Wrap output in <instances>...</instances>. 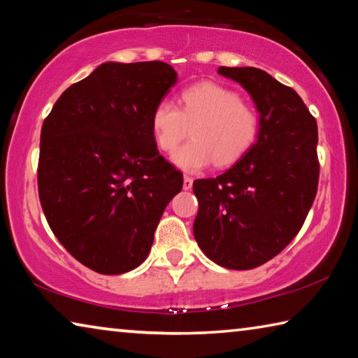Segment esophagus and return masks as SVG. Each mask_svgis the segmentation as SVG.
<instances>
[{"instance_id": "34e87169", "label": "esophagus", "mask_w": 358, "mask_h": 358, "mask_svg": "<svg viewBox=\"0 0 358 358\" xmlns=\"http://www.w3.org/2000/svg\"><path fill=\"white\" fill-rule=\"evenodd\" d=\"M192 187V178L191 177H187V175H185V178H183V189H191Z\"/></svg>"}]
</instances>
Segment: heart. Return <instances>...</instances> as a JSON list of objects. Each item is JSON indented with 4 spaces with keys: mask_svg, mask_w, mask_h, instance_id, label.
Listing matches in <instances>:
<instances>
[{
    "mask_svg": "<svg viewBox=\"0 0 358 358\" xmlns=\"http://www.w3.org/2000/svg\"><path fill=\"white\" fill-rule=\"evenodd\" d=\"M187 126H192V141L175 153L173 162L196 172L213 161L226 167L241 159L257 142L260 117L234 90L216 82H199L181 92L180 108L162 99L150 117L151 136L164 153L178 148Z\"/></svg>",
    "mask_w": 358,
    "mask_h": 358,
    "instance_id": "obj_1",
    "label": "heart"
}]
</instances>
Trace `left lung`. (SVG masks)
Masks as SVG:
<instances>
[{"label": "left lung", "mask_w": 358, "mask_h": 358, "mask_svg": "<svg viewBox=\"0 0 358 358\" xmlns=\"http://www.w3.org/2000/svg\"><path fill=\"white\" fill-rule=\"evenodd\" d=\"M217 72L251 94L260 134L229 171L192 183L194 238L215 264L251 270L278 256L306 220L319 183L317 123L295 90L265 71Z\"/></svg>", "instance_id": "left-lung-1"}]
</instances>
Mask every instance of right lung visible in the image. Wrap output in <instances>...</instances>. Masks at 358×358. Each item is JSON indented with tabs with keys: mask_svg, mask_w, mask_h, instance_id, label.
Listing matches in <instances>:
<instances>
[{
	"mask_svg": "<svg viewBox=\"0 0 358 358\" xmlns=\"http://www.w3.org/2000/svg\"><path fill=\"white\" fill-rule=\"evenodd\" d=\"M175 83L167 63H104L71 85L42 124V210L59 243L98 273H126L147 259L164 208L183 187L150 129Z\"/></svg>",
	"mask_w": 358,
	"mask_h": 358,
	"instance_id": "obj_1",
	"label": "right lung"
}]
</instances>
